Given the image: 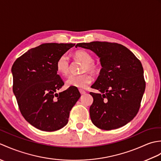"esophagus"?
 Here are the masks:
<instances>
[{
  "mask_svg": "<svg viewBox=\"0 0 161 161\" xmlns=\"http://www.w3.org/2000/svg\"><path fill=\"white\" fill-rule=\"evenodd\" d=\"M80 93H81V95H84V94H85V93H86V91H84V90H82V89H80Z\"/></svg>",
  "mask_w": 161,
  "mask_h": 161,
  "instance_id": "34e87169",
  "label": "esophagus"
}]
</instances>
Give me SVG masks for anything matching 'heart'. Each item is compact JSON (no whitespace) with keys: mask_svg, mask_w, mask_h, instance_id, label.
<instances>
[{"mask_svg":"<svg viewBox=\"0 0 161 161\" xmlns=\"http://www.w3.org/2000/svg\"><path fill=\"white\" fill-rule=\"evenodd\" d=\"M74 57L84 63L82 72H95L96 66L93 63V58L86 50H77L74 53ZM69 60L66 54H61L58 58L56 63V68L58 73L62 75H68L69 72ZM92 81V77L88 73H83L79 75H71L67 78L66 84L68 86L77 88H86Z\"/></svg>","mask_w":161,"mask_h":161,"instance_id":"b5f03b06","label":"heart"}]
</instances>
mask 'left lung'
<instances>
[{
    "mask_svg": "<svg viewBox=\"0 0 161 161\" xmlns=\"http://www.w3.org/2000/svg\"><path fill=\"white\" fill-rule=\"evenodd\" d=\"M90 49L100 58L102 69L91 88L93 102L89 112L92 122L103 130L127 124L137 115L145 90L142 64L127 47L117 43H80L75 47Z\"/></svg>",
    "mask_w": 161,
    "mask_h": 161,
    "instance_id": "obj_1",
    "label": "left lung"
}]
</instances>
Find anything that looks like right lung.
I'll list each match as a JSON object with an SVG mask.
<instances>
[{"mask_svg": "<svg viewBox=\"0 0 161 161\" xmlns=\"http://www.w3.org/2000/svg\"><path fill=\"white\" fill-rule=\"evenodd\" d=\"M74 43H43L30 49L14 63L13 92L19 110L30 125L54 131L67 125L70 111L80 97L77 87L57 93L64 84L56 63Z\"/></svg>", "mask_w": 161, "mask_h": 161, "instance_id": "1", "label": "right lung"}]
</instances>
